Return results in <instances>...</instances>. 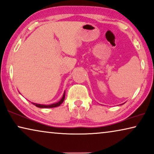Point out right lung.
Here are the masks:
<instances>
[{
    "label": "right lung",
    "mask_w": 154,
    "mask_h": 154,
    "mask_svg": "<svg viewBox=\"0 0 154 154\" xmlns=\"http://www.w3.org/2000/svg\"><path fill=\"white\" fill-rule=\"evenodd\" d=\"M65 99V93L63 94V98H61V100L59 102H58V103H54V104H52V105H40V104H36V103H33L34 105H35L36 107H40V108H51V107H58V106H59L60 104L63 103V102Z\"/></svg>",
    "instance_id": "add662e5"
}]
</instances>
